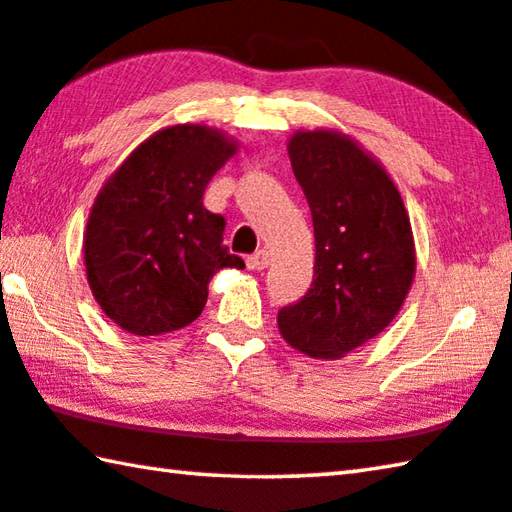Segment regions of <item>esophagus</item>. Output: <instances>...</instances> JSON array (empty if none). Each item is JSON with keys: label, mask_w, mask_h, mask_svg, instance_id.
<instances>
[{"label": "esophagus", "mask_w": 512, "mask_h": 512, "mask_svg": "<svg viewBox=\"0 0 512 512\" xmlns=\"http://www.w3.org/2000/svg\"><path fill=\"white\" fill-rule=\"evenodd\" d=\"M271 262H273V257H271V253H268V250H257L255 255H250L246 259L248 268H253V271H264V268Z\"/></svg>", "instance_id": "1"}]
</instances>
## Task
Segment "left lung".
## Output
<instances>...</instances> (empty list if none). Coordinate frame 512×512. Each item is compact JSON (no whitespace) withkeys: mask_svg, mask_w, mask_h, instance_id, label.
<instances>
[{"mask_svg":"<svg viewBox=\"0 0 512 512\" xmlns=\"http://www.w3.org/2000/svg\"><path fill=\"white\" fill-rule=\"evenodd\" d=\"M289 158L314 221L311 289L277 311L284 341L314 359H341L404 305L415 275L409 214L384 167L334 131H300Z\"/></svg>","mask_w":512,"mask_h":512,"instance_id":"1","label":"left lung"}]
</instances>
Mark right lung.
<instances>
[{"mask_svg": "<svg viewBox=\"0 0 512 512\" xmlns=\"http://www.w3.org/2000/svg\"><path fill=\"white\" fill-rule=\"evenodd\" d=\"M235 151L216 128L169 126L103 185L83 255L90 289L112 323L137 336L185 327L201 316L214 273L246 266L223 246V216L203 205L207 183Z\"/></svg>", "mask_w": 512, "mask_h": 512, "instance_id": "obj_1", "label": "right lung"}]
</instances>
